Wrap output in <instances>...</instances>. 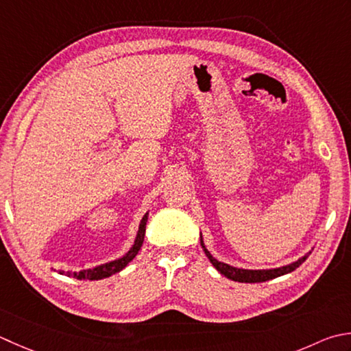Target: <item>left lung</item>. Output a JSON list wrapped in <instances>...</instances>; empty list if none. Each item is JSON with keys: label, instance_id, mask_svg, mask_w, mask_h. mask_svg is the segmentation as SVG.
<instances>
[{"label": "left lung", "instance_id": "1", "mask_svg": "<svg viewBox=\"0 0 351 351\" xmlns=\"http://www.w3.org/2000/svg\"><path fill=\"white\" fill-rule=\"evenodd\" d=\"M201 245H202L205 254H207V257L211 262V265L215 266L216 269L222 274V276H225L226 278H230L232 281H239V283H262V281H267V280H272V278L280 277V276H285V274H289V272L297 269V267L307 258V256H304L300 260H297V262H293V263L283 266V267H277V269H262V271L237 269V267H232L226 263L217 262V260L208 252V250L205 248L202 237H201Z\"/></svg>", "mask_w": 351, "mask_h": 351}]
</instances>
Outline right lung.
Listing matches in <instances>:
<instances>
[{"instance_id":"obj_1","label":"right lung","mask_w":351,"mask_h":351,"mask_svg":"<svg viewBox=\"0 0 351 351\" xmlns=\"http://www.w3.org/2000/svg\"><path fill=\"white\" fill-rule=\"evenodd\" d=\"M146 222H147V215H144L143 221L140 223L138 234H136V239H135V243H134L132 248H130V251L126 254V256H123L119 260H114V262H109V263H105L101 266L93 267V269L73 272L71 276L74 278H77V280H101V278L111 277L112 274L120 272L123 267H126L130 262H132L136 254H138L141 245H143L144 234H146ZM66 276H70V274H66Z\"/></svg>"}]
</instances>
